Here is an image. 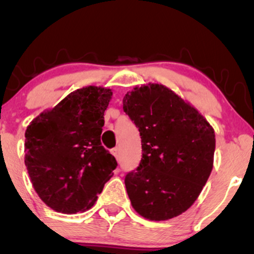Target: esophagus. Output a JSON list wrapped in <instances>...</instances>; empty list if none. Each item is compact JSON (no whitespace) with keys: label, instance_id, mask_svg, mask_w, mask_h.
I'll return each mask as SVG.
<instances>
[{"label":"esophagus","instance_id":"34e87169","mask_svg":"<svg viewBox=\"0 0 254 254\" xmlns=\"http://www.w3.org/2000/svg\"><path fill=\"white\" fill-rule=\"evenodd\" d=\"M111 153H112V155L116 157V159H119V150H118V148H113L112 150H111Z\"/></svg>","mask_w":254,"mask_h":254}]
</instances>
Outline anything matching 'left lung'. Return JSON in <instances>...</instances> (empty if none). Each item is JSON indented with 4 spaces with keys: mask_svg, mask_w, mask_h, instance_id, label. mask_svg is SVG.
Masks as SVG:
<instances>
[{
    "mask_svg": "<svg viewBox=\"0 0 254 254\" xmlns=\"http://www.w3.org/2000/svg\"><path fill=\"white\" fill-rule=\"evenodd\" d=\"M123 110L142 142L141 162L125 177L131 205L151 221L183 214L211 173L214 129L193 106L159 83L127 92Z\"/></svg>",
    "mask_w": 254,
    "mask_h": 254,
    "instance_id": "8db88e82",
    "label": "left lung"
}]
</instances>
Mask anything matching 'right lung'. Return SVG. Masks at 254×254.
<instances>
[{
  "mask_svg": "<svg viewBox=\"0 0 254 254\" xmlns=\"http://www.w3.org/2000/svg\"><path fill=\"white\" fill-rule=\"evenodd\" d=\"M111 97L109 88L84 87L27 127L25 165L38 196L54 210H88L113 176L117 161L100 142Z\"/></svg>",
  "mask_w": 254,
  "mask_h": 254,
  "instance_id": "1",
  "label": "right lung"
}]
</instances>
